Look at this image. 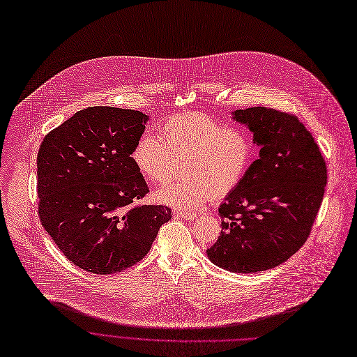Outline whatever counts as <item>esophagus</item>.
<instances>
[{
  "label": "esophagus",
  "mask_w": 357,
  "mask_h": 357,
  "mask_svg": "<svg viewBox=\"0 0 357 357\" xmlns=\"http://www.w3.org/2000/svg\"><path fill=\"white\" fill-rule=\"evenodd\" d=\"M175 215L182 219H186V220H193L199 216L198 212H188V211H176Z\"/></svg>",
  "instance_id": "1"
}]
</instances>
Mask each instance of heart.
Instances as JSON below:
<instances>
[{
  "instance_id": "obj_1",
  "label": "heart",
  "mask_w": 357,
  "mask_h": 357,
  "mask_svg": "<svg viewBox=\"0 0 357 357\" xmlns=\"http://www.w3.org/2000/svg\"><path fill=\"white\" fill-rule=\"evenodd\" d=\"M159 137L144 134L131 158L137 171L149 182L168 183L182 168V178L155 192V201L176 209L204 205L211 193L225 197L246 176L253 142L243 129L232 128L205 114L168 118Z\"/></svg>"
}]
</instances>
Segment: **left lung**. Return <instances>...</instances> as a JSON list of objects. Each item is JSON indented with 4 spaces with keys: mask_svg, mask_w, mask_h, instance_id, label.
<instances>
[{
    "mask_svg": "<svg viewBox=\"0 0 357 357\" xmlns=\"http://www.w3.org/2000/svg\"><path fill=\"white\" fill-rule=\"evenodd\" d=\"M232 119L253 134L259 158L228 193L222 232L209 261L235 273L273 269L306 242L328 181L317 144L295 116L266 107L236 109Z\"/></svg>",
    "mask_w": 357,
    "mask_h": 357,
    "instance_id": "1",
    "label": "left lung"
}]
</instances>
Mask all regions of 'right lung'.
Segmentation results:
<instances>
[{
  "instance_id": "right-lung-1",
  "label": "right lung",
  "mask_w": 357,
  "mask_h": 357,
  "mask_svg": "<svg viewBox=\"0 0 357 357\" xmlns=\"http://www.w3.org/2000/svg\"><path fill=\"white\" fill-rule=\"evenodd\" d=\"M149 116L91 107L44 138L37 156L38 215L51 239L78 268L112 275L149 252L172 218L162 205H139L149 192L131 153Z\"/></svg>"
}]
</instances>
